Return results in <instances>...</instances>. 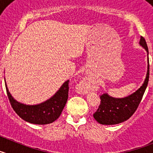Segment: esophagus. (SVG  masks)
Wrapping results in <instances>:
<instances>
[{
    "instance_id": "1",
    "label": "esophagus",
    "mask_w": 153,
    "mask_h": 153,
    "mask_svg": "<svg viewBox=\"0 0 153 153\" xmlns=\"http://www.w3.org/2000/svg\"><path fill=\"white\" fill-rule=\"evenodd\" d=\"M91 78L89 76H85L79 83V89L81 93H86L91 84Z\"/></svg>"
}]
</instances>
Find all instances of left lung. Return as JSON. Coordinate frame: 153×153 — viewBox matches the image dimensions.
Segmentation results:
<instances>
[{
  "mask_svg": "<svg viewBox=\"0 0 153 153\" xmlns=\"http://www.w3.org/2000/svg\"><path fill=\"white\" fill-rule=\"evenodd\" d=\"M140 44L149 53L145 39L141 36ZM149 78V62L148 57V68L145 81L139 90L124 98H114L104 93L100 96V104L93 117L99 123L102 125H115L123 123L130 118L136 112L143 99Z\"/></svg>",
  "mask_w": 153,
  "mask_h": 153,
  "instance_id": "1",
  "label": "left lung"
}]
</instances>
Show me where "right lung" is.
Masks as SVG:
<instances>
[{"label":"right lung","mask_w":153,"mask_h":153,"mask_svg":"<svg viewBox=\"0 0 153 153\" xmlns=\"http://www.w3.org/2000/svg\"><path fill=\"white\" fill-rule=\"evenodd\" d=\"M69 81H66L51 99L37 105H26L17 102L8 90L6 81L5 86L10 105L19 117L30 123L45 125L54 122L61 114L68 99Z\"/></svg>","instance_id":"obj_1"}]
</instances>
